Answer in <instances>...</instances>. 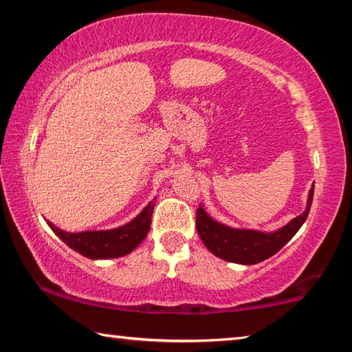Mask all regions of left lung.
I'll use <instances>...</instances> for the list:
<instances>
[{"mask_svg":"<svg viewBox=\"0 0 352 352\" xmlns=\"http://www.w3.org/2000/svg\"><path fill=\"white\" fill-rule=\"evenodd\" d=\"M312 199L314 188L309 192L306 211L275 233L228 228V226L212 220L201 206L195 211V226H197L201 242L212 254L225 261L237 262V264H258V262L278 253L296 234V231L301 228L309 216Z\"/></svg>","mask_w":352,"mask_h":352,"instance_id":"left-lung-1","label":"left lung"}]
</instances>
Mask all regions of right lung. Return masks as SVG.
<instances>
[{"label": "right lung", "instance_id": "add662e5", "mask_svg": "<svg viewBox=\"0 0 352 352\" xmlns=\"http://www.w3.org/2000/svg\"><path fill=\"white\" fill-rule=\"evenodd\" d=\"M155 204L151 201L132 222L109 231H83V233H67L47 222L51 230L77 253L90 259L119 258L132 252L144 241L152 223Z\"/></svg>", "mask_w": 352, "mask_h": 352}]
</instances>
